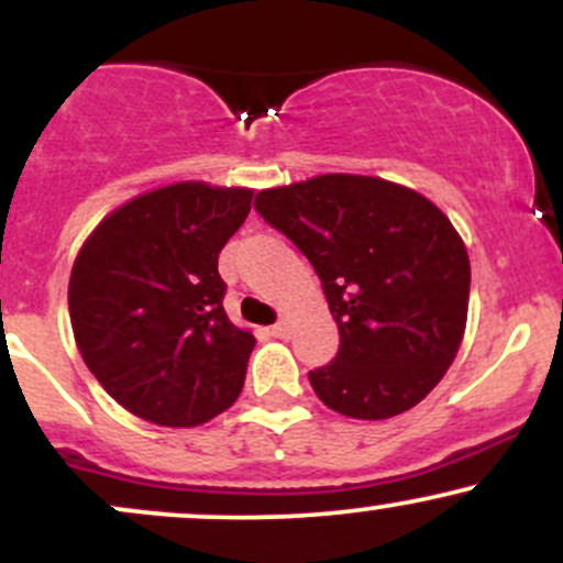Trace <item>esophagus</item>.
Wrapping results in <instances>:
<instances>
[{"label": "esophagus", "instance_id": "34e87169", "mask_svg": "<svg viewBox=\"0 0 563 563\" xmlns=\"http://www.w3.org/2000/svg\"><path fill=\"white\" fill-rule=\"evenodd\" d=\"M269 335H277V339H286L288 335V322H275L273 328H269Z\"/></svg>", "mask_w": 563, "mask_h": 563}]
</instances>
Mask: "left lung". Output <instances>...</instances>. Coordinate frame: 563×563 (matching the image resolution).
<instances>
[{"label":"left lung","mask_w":563,"mask_h":563,"mask_svg":"<svg viewBox=\"0 0 563 563\" xmlns=\"http://www.w3.org/2000/svg\"><path fill=\"white\" fill-rule=\"evenodd\" d=\"M254 209L318 273L339 352L309 371L322 405L360 421L416 407L466 331L471 264L450 219L410 187L322 174L262 190Z\"/></svg>","instance_id":"1"}]
</instances>
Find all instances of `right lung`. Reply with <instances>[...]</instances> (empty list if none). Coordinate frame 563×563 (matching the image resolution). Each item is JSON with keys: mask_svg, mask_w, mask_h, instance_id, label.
Here are the masks:
<instances>
[{"mask_svg": "<svg viewBox=\"0 0 563 563\" xmlns=\"http://www.w3.org/2000/svg\"><path fill=\"white\" fill-rule=\"evenodd\" d=\"M245 187L179 183L102 219L70 269L68 309L92 376L137 418L187 429L235 402L256 339L224 314L219 251Z\"/></svg>", "mask_w": 563, "mask_h": 563, "instance_id": "right-lung-1", "label": "right lung"}]
</instances>
